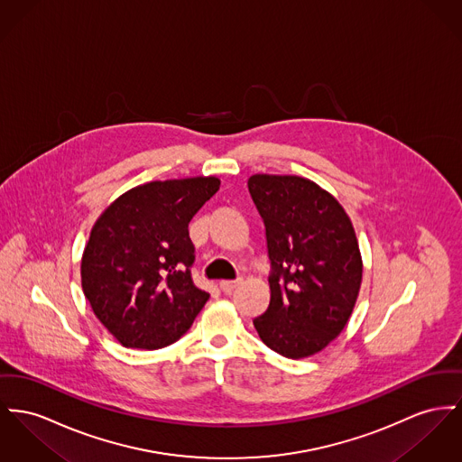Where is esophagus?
<instances>
[{"label":"esophagus","instance_id":"34e87169","mask_svg":"<svg viewBox=\"0 0 462 462\" xmlns=\"http://www.w3.org/2000/svg\"><path fill=\"white\" fill-rule=\"evenodd\" d=\"M240 282H242V280H220V282H218V287H220L222 292L231 294V292L240 285Z\"/></svg>","mask_w":462,"mask_h":462}]
</instances>
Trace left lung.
<instances>
[{
    "label": "left lung",
    "instance_id": "1",
    "mask_svg": "<svg viewBox=\"0 0 462 462\" xmlns=\"http://www.w3.org/2000/svg\"><path fill=\"white\" fill-rule=\"evenodd\" d=\"M248 190L272 261L270 305L254 326L280 356L310 357L343 331L359 296L363 259L352 220L303 177L257 173Z\"/></svg>",
    "mask_w": 462,
    "mask_h": 462
}]
</instances>
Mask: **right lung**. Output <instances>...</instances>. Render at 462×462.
Masks as SVG:
<instances>
[{
	"mask_svg": "<svg viewBox=\"0 0 462 462\" xmlns=\"http://www.w3.org/2000/svg\"><path fill=\"white\" fill-rule=\"evenodd\" d=\"M220 187L217 177L155 180L119 196L91 229L82 289L97 320L127 348L180 338L210 294L190 277L189 222Z\"/></svg>",
	"mask_w": 462,
	"mask_h": 462,
	"instance_id": "right-lung-1",
	"label": "right lung"
}]
</instances>
